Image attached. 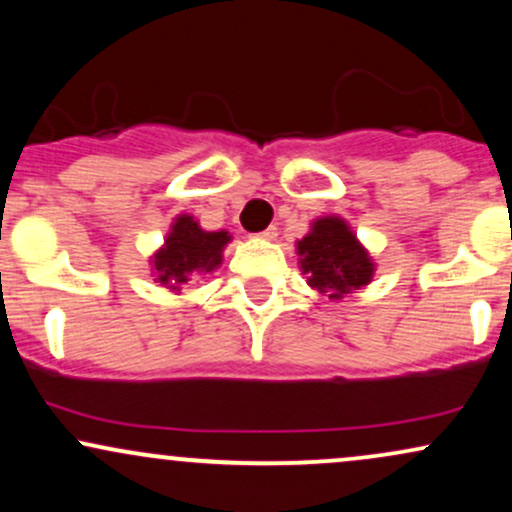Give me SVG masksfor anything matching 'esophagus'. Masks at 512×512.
<instances>
[{
  "mask_svg": "<svg viewBox=\"0 0 512 512\" xmlns=\"http://www.w3.org/2000/svg\"><path fill=\"white\" fill-rule=\"evenodd\" d=\"M276 236H279V231H276V226H269L267 231L257 233V238H262V240H274Z\"/></svg>",
  "mask_w": 512,
  "mask_h": 512,
  "instance_id": "esophagus-1",
  "label": "esophagus"
}]
</instances>
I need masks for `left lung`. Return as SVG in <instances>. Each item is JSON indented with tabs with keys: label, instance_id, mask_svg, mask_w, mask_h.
Instances as JSON below:
<instances>
[{
	"label": "left lung",
	"instance_id": "8db88e82",
	"mask_svg": "<svg viewBox=\"0 0 512 512\" xmlns=\"http://www.w3.org/2000/svg\"><path fill=\"white\" fill-rule=\"evenodd\" d=\"M298 255L308 284L320 293H330V298L361 289L373 276L368 252L337 216L317 219L308 236L298 240Z\"/></svg>",
	"mask_w": 512,
	"mask_h": 512
}]
</instances>
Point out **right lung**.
Wrapping results in <instances>:
<instances>
[{
	"label": "right lung",
	"mask_w": 512,
	"mask_h": 512,
	"mask_svg": "<svg viewBox=\"0 0 512 512\" xmlns=\"http://www.w3.org/2000/svg\"><path fill=\"white\" fill-rule=\"evenodd\" d=\"M231 240L226 231H202L192 216H178L170 228L166 245L154 255L156 276L168 289L180 291L182 284L214 272L221 264L223 245Z\"/></svg>",
	"instance_id": "1"
}]
</instances>
